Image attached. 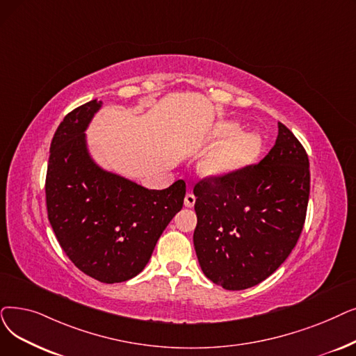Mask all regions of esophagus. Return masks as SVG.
Returning a JSON list of instances; mask_svg holds the SVG:
<instances>
[{
    "mask_svg": "<svg viewBox=\"0 0 356 356\" xmlns=\"http://www.w3.org/2000/svg\"><path fill=\"white\" fill-rule=\"evenodd\" d=\"M195 202H196V197L193 193H188L186 196H184V207L192 208L195 205Z\"/></svg>",
    "mask_w": 356,
    "mask_h": 356,
    "instance_id": "34e87169",
    "label": "esophagus"
}]
</instances>
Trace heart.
Returning a JSON list of instances; mask_svg holds the SVG:
<instances>
[{
	"label": "heart",
	"instance_id": "heart-1",
	"mask_svg": "<svg viewBox=\"0 0 356 356\" xmlns=\"http://www.w3.org/2000/svg\"><path fill=\"white\" fill-rule=\"evenodd\" d=\"M237 122H220L209 134L216 145L204 160L202 168L211 177H221L253 163L264 149V138L257 132H240Z\"/></svg>",
	"mask_w": 356,
	"mask_h": 356
}]
</instances>
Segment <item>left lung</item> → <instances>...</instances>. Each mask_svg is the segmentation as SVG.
<instances>
[{
    "instance_id": "left-lung-1",
    "label": "left lung",
    "mask_w": 356,
    "mask_h": 356,
    "mask_svg": "<svg viewBox=\"0 0 356 356\" xmlns=\"http://www.w3.org/2000/svg\"><path fill=\"white\" fill-rule=\"evenodd\" d=\"M307 152L280 122L256 165L199 181L193 244L208 280L229 291L265 281L296 247L310 195Z\"/></svg>"
}]
</instances>
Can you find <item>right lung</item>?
I'll list each match as a JSON object with an SVG mask.
<instances>
[{
  "label": "right lung",
  "mask_w": 356,
  "mask_h": 356,
  "mask_svg": "<svg viewBox=\"0 0 356 356\" xmlns=\"http://www.w3.org/2000/svg\"><path fill=\"white\" fill-rule=\"evenodd\" d=\"M102 106L91 100L58 127L49 149L46 207L72 264L100 282L116 284L147 266L163 231L183 207L186 183L148 191L99 165L86 131Z\"/></svg>",
  "instance_id": "add662e5"
}]
</instances>
